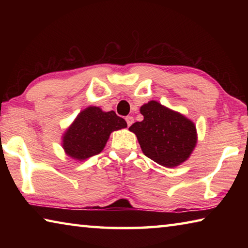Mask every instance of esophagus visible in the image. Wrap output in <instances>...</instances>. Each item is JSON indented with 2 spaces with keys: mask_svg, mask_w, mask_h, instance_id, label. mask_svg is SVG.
<instances>
[{
  "mask_svg": "<svg viewBox=\"0 0 248 248\" xmlns=\"http://www.w3.org/2000/svg\"><path fill=\"white\" fill-rule=\"evenodd\" d=\"M125 121H127L128 127H130V125H131L134 123V119H133L132 116H128V117H125Z\"/></svg>",
  "mask_w": 248,
  "mask_h": 248,
  "instance_id": "1",
  "label": "esophagus"
}]
</instances>
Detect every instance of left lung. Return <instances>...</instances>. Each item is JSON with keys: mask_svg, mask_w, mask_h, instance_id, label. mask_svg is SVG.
Instances as JSON below:
<instances>
[{"mask_svg": "<svg viewBox=\"0 0 248 248\" xmlns=\"http://www.w3.org/2000/svg\"><path fill=\"white\" fill-rule=\"evenodd\" d=\"M140 112L143 120L129 130L137 136L145 156L169 169L186 162L198 140L195 124L156 100L142 105Z\"/></svg>", "mask_w": 248, "mask_h": 248, "instance_id": "obj_1", "label": "left lung"}]
</instances>
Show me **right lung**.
I'll return each instance as SVG.
<instances>
[{
	"mask_svg": "<svg viewBox=\"0 0 248 248\" xmlns=\"http://www.w3.org/2000/svg\"><path fill=\"white\" fill-rule=\"evenodd\" d=\"M127 128L124 118L114 110L103 111L90 106L82 110L62 136V148L75 161H84L104 150L110 133Z\"/></svg>",
	"mask_w": 248,
	"mask_h": 248,
	"instance_id": "right-lung-1",
	"label": "right lung"
}]
</instances>
